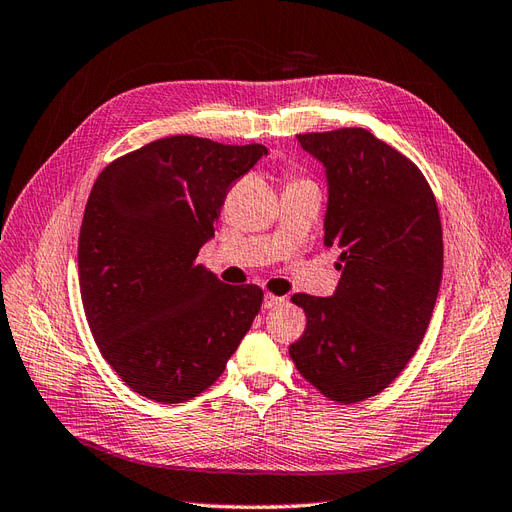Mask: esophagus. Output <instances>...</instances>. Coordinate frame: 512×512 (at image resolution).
<instances>
[{
    "label": "esophagus",
    "instance_id": "esophagus-1",
    "mask_svg": "<svg viewBox=\"0 0 512 512\" xmlns=\"http://www.w3.org/2000/svg\"><path fill=\"white\" fill-rule=\"evenodd\" d=\"M283 302H285V298H281V296L266 294V296H264V309H274V306H279V304H283Z\"/></svg>",
    "mask_w": 512,
    "mask_h": 512
}]
</instances>
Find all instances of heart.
<instances>
[{"label":"heart","mask_w":512,"mask_h":512,"mask_svg":"<svg viewBox=\"0 0 512 512\" xmlns=\"http://www.w3.org/2000/svg\"><path fill=\"white\" fill-rule=\"evenodd\" d=\"M298 182H306V180L296 173H287V184H298Z\"/></svg>","instance_id":"heart-1"}]
</instances>
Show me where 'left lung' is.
Wrapping results in <instances>:
<instances>
[{"mask_svg": "<svg viewBox=\"0 0 512 512\" xmlns=\"http://www.w3.org/2000/svg\"><path fill=\"white\" fill-rule=\"evenodd\" d=\"M328 178L324 244L339 248L334 296L294 294L306 328L289 356L337 403L388 388L425 337L442 283V223L422 171L364 128L296 135Z\"/></svg>", "mask_w": 512, "mask_h": 512, "instance_id": "8db88e82", "label": "left lung"}]
</instances>
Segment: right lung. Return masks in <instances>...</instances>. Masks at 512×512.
<instances>
[{"mask_svg":"<svg viewBox=\"0 0 512 512\" xmlns=\"http://www.w3.org/2000/svg\"><path fill=\"white\" fill-rule=\"evenodd\" d=\"M268 154L193 135L156 139L96 178L79 233V289L94 341L128 388L182 403L225 371L261 309L257 285L197 264L231 184Z\"/></svg>","mask_w":512,"mask_h":512,"instance_id":"right-lung-1","label":"right lung"}]
</instances>
